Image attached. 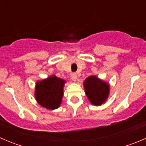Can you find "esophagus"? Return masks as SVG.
Here are the masks:
<instances>
[{
    "mask_svg": "<svg viewBox=\"0 0 146 146\" xmlns=\"http://www.w3.org/2000/svg\"><path fill=\"white\" fill-rule=\"evenodd\" d=\"M70 78H71L72 80H73V81H76V80H77V74H76V73H72L71 75H70Z\"/></svg>",
    "mask_w": 146,
    "mask_h": 146,
    "instance_id": "esophagus-1",
    "label": "esophagus"
}]
</instances>
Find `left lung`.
Returning a JSON list of instances; mask_svg holds the SVG:
<instances>
[{
    "mask_svg": "<svg viewBox=\"0 0 146 146\" xmlns=\"http://www.w3.org/2000/svg\"><path fill=\"white\" fill-rule=\"evenodd\" d=\"M84 88L87 97L94 105H101L108 98L110 86L96 76H90L85 79Z\"/></svg>",
    "mask_w": 146,
    "mask_h": 146,
    "instance_id": "1",
    "label": "left lung"
}]
</instances>
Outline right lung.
I'll list each match as a JSON object with an SVG mask.
<instances>
[{
  "mask_svg": "<svg viewBox=\"0 0 146 146\" xmlns=\"http://www.w3.org/2000/svg\"><path fill=\"white\" fill-rule=\"evenodd\" d=\"M65 80L52 76L36 84L35 98L40 105L48 110L58 108L61 102Z\"/></svg>",
  "mask_w": 146,
  "mask_h": 146,
  "instance_id": "right-lung-1",
  "label": "right lung"
}]
</instances>
